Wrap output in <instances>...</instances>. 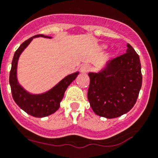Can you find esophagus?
I'll use <instances>...</instances> for the list:
<instances>
[{
	"label": "esophagus",
	"mask_w": 158,
	"mask_h": 158,
	"mask_svg": "<svg viewBox=\"0 0 158 158\" xmlns=\"http://www.w3.org/2000/svg\"><path fill=\"white\" fill-rule=\"evenodd\" d=\"M89 69H90V67L88 64H84L82 65L81 67V72L83 73H88L89 71Z\"/></svg>",
	"instance_id": "esophagus-1"
}]
</instances>
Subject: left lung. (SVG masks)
I'll return each instance as SVG.
<instances>
[{
    "mask_svg": "<svg viewBox=\"0 0 158 158\" xmlns=\"http://www.w3.org/2000/svg\"><path fill=\"white\" fill-rule=\"evenodd\" d=\"M127 52L108 62L100 73H89L88 99L95 114L118 118L134 106L142 86L139 56L129 44Z\"/></svg>",
    "mask_w": 158,
    "mask_h": 158,
    "instance_id": "1",
    "label": "left lung"
}]
</instances>
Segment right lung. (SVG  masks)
<instances>
[{
	"label": "right lung",
	"instance_id": "add662e5",
	"mask_svg": "<svg viewBox=\"0 0 158 158\" xmlns=\"http://www.w3.org/2000/svg\"><path fill=\"white\" fill-rule=\"evenodd\" d=\"M43 37L50 38V37L44 36L43 34H37L25 40L19 46L15 52L11 63V68L10 70L9 83L11 86V94L13 99L15 100L17 105L22 110L25 111L30 115L35 118H44L47 116L54 114L60 106V102L64 95L65 91L73 81L78 75V72L68 75L63 79L57 85L51 89L48 92L40 95H32L26 92L24 89L19 85L16 77L17 63L20 54L24 48L30 44V42L34 37Z\"/></svg>",
	"mask_w": 158,
	"mask_h": 158
}]
</instances>
